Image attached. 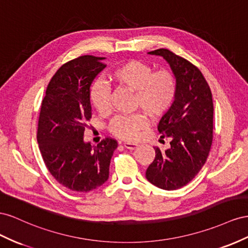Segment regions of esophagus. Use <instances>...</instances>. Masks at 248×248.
<instances>
[{
  "label": "esophagus",
  "instance_id": "34e87169",
  "mask_svg": "<svg viewBox=\"0 0 248 248\" xmlns=\"http://www.w3.org/2000/svg\"><path fill=\"white\" fill-rule=\"evenodd\" d=\"M124 146L125 148H128V150H135V148L138 146V144L135 142H124Z\"/></svg>",
  "mask_w": 248,
  "mask_h": 248
}]
</instances>
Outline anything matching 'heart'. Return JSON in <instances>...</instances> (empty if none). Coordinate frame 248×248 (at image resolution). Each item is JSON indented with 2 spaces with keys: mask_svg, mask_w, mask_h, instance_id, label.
<instances>
[{
  "mask_svg": "<svg viewBox=\"0 0 248 248\" xmlns=\"http://www.w3.org/2000/svg\"><path fill=\"white\" fill-rule=\"evenodd\" d=\"M117 86L133 91V107L142 109L148 116L159 117L171 107L178 90L174 75L167 69L154 70L147 63L130 60L117 65L109 75ZM89 101L101 114L110 109L109 88L100 80L94 81L89 88ZM146 124L144 115L134 113L113 119L110 131L123 139H134Z\"/></svg>",
  "mask_w": 248,
  "mask_h": 248,
  "instance_id": "heart-1",
  "label": "heart"
}]
</instances>
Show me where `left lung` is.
<instances>
[{"label":"left lung","instance_id":"1","mask_svg":"<svg viewBox=\"0 0 248 248\" xmlns=\"http://www.w3.org/2000/svg\"><path fill=\"white\" fill-rule=\"evenodd\" d=\"M163 57L176 79L175 100L158 124L161 138L171 139L163 151L154 147L155 157L145 176L153 185L176 190L192 181L204 165L213 140V100L209 85L192 63L167 48L148 52Z\"/></svg>","mask_w":248,"mask_h":248}]
</instances>
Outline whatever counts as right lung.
<instances>
[{"label": "right lung", "instance_id": "1", "mask_svg": "<svg viewBox=\"0 0 248 248\" xmlns=\"http://www.w3.org/2000/svg\"><path fill=\"white\" fill-rule=\"evenodd\" d=\"M104 57L81 56L63 64L49 81L41 103L37 142L48 171L76 192H89L109 178L117 141L107 137L96 146L84 141L91 118L89 88L106 67Z\"/></svg>", "mask_w": 248, "mask_h": 248}]
</instances>
